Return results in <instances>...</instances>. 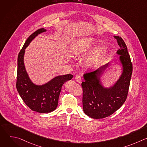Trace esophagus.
<instances>
[{"mask_svg":"<svg viewBox=\"0 0 147 147\" xmlns=\"http://www.w3.org/2000/svg\"><path fill=\"white\" fill-rule=\"evenodd\" d=\"M75 80L77 82H78L80 84H81L82 82V79H81V77L80 76H77L75 77Z\"/></svg>","mask_w":147,"mask_h":147,"instance_id":"1","label":"esophagus"}]
</instances>
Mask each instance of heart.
<instances>
[{
    "label": "heart",
    "instance_id": "heart-1",
    "mask_svg": "<svg viewBox=\"0 0 147 147\" xmlns=\"http://www.w3.org/2000/svg\"><path fill=\"white\" fill-rule=\"evenodd\" d=\"M97 40L92 37L76 39L70 45V53L74 57L84 55L91 51L97 45ZM107 52V47L105 45L102 44L98 46L85 58V65L92 68L98 67L103 60Z\"/></svg>",
    "mask_w": 147,
    "mask_h": 147
}]
</instances>
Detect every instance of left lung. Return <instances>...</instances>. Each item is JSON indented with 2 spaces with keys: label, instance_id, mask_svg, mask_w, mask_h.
I'll return each mask as SVG.
<instances>
[{
  "label": "left lung",
  "instance_id": "obj_1",
  "mask_svg": "<svg viewBox=\"0 0 147 147\" xmlns=\"http://www.w3.org/2000/svg\"><path fill=\"white\" fill-rule=\"evenodd\" d=\"M120 47L116 54L122 71L118 80L109 87H105L100 78L111 66V62L96 70L84 74L81 86L83 90V111L93 119L107 117L118 110L126 100L133 71V65L127 48L123 39L114 36Z\"/></svg>",
  "mask_w": 147,
  "mask_h": 147
}]
</instances>
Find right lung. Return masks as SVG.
Wrapping results in <instances>:
<instances>
[{"label":"right lung","mask_w":147,"mask_h":147,"mask_svg":"<svg viewBox=\"0 0 147 147\" xmlns=\"http://www.w3.org/2000/svg\"><path fill=\"white\" fill-rule=\"evenodd\" d=\"M45 31V28H40L32 34L20 51L17 59V91L26 105L38 113H49L56 109L62 86L73 77L71 74L58 76L42 85H36L30 79L24 62L25 49L38 35Z\"/></svg>","instance_id":"obj_1"}]
</instances>
